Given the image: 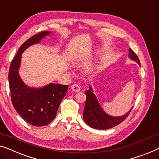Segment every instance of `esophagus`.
<instances>
[{"label":"esophagus","instance_id":"esophagus-1","mask_svg":"<svg viewBox=\"0 0 159 159\" xmlns=\"http://www.w3.org/2000/svg\"><path fill=\"white\" fill-rule=\"evenodd\" d=\"M71 89H72V91H74V92H79L80 91V86H79V85L76 84H73V85H72V86H71Z\"/></svg>","mask_w":159,"mask_h":159}]
</instances>
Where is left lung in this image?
I'll use <instances>...</instances> for the list:
<instances>
[{"mask_svg":"<svg viewBox=\"0 0 159 159\" xmlns=\"http://www.w3.org/2000/svg\"><path fill=\"white\" fill-rule=\"evenodd\" d=\"M129 57L131 60L136 61L141 66L138 56L131 48H129ZM86 101L84 110V119L86 124L93 129L105 130L116 126L128 117L132 108L129 112L120 116H112L106 113L101 107L96 96L93 93L91 86L86 91Z\"/></svg>","mask_w":159,"mask_h":159,"instance_id":"1","label":"left lung"}]
</instances>
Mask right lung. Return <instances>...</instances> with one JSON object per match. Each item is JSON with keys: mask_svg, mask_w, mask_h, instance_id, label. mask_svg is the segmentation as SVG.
I'll list each match as a JSON object with an SVG mask.
<instances>
[{"mask_svg": "<svg viewBox=\"0 0 159 159\" xmlns=\"http://www.w3.org/2000/svg\"><path fill=\"white\" fill-rule=\"evenodd\" d=\"M51 33L40 32L28 39L12 61L8 73L11 101L14 108L25 121L35 126H43L55 118L68 88V85L53 83L41 88H31L25 85L19 75L22 53L29 46L39 43Z\"/></svg>", "mask_w": 159, "mask_h": 159, "instance_id": "right-lung-1", "label": "right lung"}]
</instances>
